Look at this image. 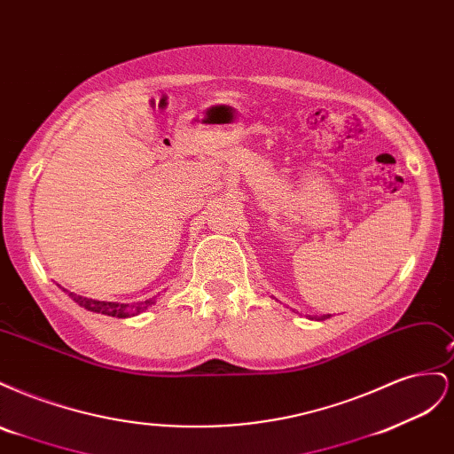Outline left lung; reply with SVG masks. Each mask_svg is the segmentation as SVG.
Instances as JSON below:
<instances>
[{"label":"left lung","mask_w":454,"mask_h":454,"mask_svg":"<svg viewBox=\"0 0 454 454\" xmlns=\"http://www.w3.org/2000/svg\"><path fill=\"white\" fill-rule=\"evenodd\" d=\"M329 316V314H327ZM327 316H320V318L318 320H324V318H327Z\"/></svg>","instance_id":"left-lung-1"}]
</instances>
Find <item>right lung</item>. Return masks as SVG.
Segmentation results:
<instances>
[{"mask_svg": "<svg viewBox=\"0 0 454 454\" xmlns=\"http://www.w3.org/2000/svg\"><path fill=\"white\" fill-rule=\"evenodd\" d=\"M67 295H70L79 307H83L90 312H98V314H107V316H117V318H129L132 314H140L142 310H145L147 307L155 305V299H147L142 301V303H107V301H96V299H89L83 295H77L74 292L64 290Z\"/></svg>", "mask_w": 454, "mask_h": 454, "instance_id": "right-lung-1", "label": "right lung"}]
</instances>
